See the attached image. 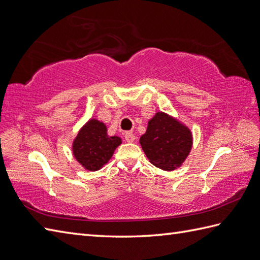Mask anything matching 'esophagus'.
<instances>
[{
    "label": "esophagus",
    "instance_id": "obj_1",
    "mask_svg": "<svg viewBox=\"0 0 260 260\" xmlns=\"http://www.w3.org/2000/svg\"><path fill=\"white\" fill-rule=\"evenodd\" d=\"M125 140H126V142H127V143L134 142L135 141V135L133 134V133H131V132L125 133Z\"/></svg>",
    "mask_w": 260,
    "mask_h": 260
}]
</instances>
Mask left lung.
<instances>
[{"label":"left lung","instance_id":"obj_1","mask_svg":"<svg viewBox=\"0 0 260 260\" xmlns=\"http://www.w3.org/2000/svg\"><path fill=\"white\" fill-rule=\"evenodd\" d=\"M140 144L154 166L172 172L188 157L192 147V133L176 117L159 111L148 120Z\"/></svg>","mask_w":260,"mask_h":260}]
</instances>
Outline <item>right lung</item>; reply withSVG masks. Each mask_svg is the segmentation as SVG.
Masks as SVG:
<instances>
[{
  "mask_svg": "<svg viewBox=\"0 0 260 260\" xmlns=\"http://www.w3.org/2000/svg\"><path fill=\"white\" fill-rule=\"evenodd\" d=\"M120 144L122 138L107 134L106 124L90 117L72 142V154L84 170L96 172L107 164Z\"/></svg>",
  "mask_w": 260,
  "mask_h": 260,
  "instance_id": "obj_1",
  "label": "right lung"
}]
</instances>
